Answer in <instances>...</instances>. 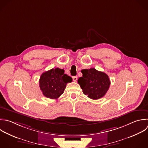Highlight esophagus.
<instances>
[{
  "label": "esophagus",
  "mask_w": 148,
  "mask_h": 148,
  "mask_svg": "<svg viewBox=\"0 0 148 148\" xmlns=\"http://www.w3.org/2000/svg\"><path fill=\"white\" fill-rule=\"evenodd\" d=\"M72 78H73V80L74 82H76V80H77V76H73Z\"/></svg>",
  "instance_id": "34e87169"
}]
</instances>
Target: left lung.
<instances>
[{
    "label": "left lung",
    "instance_id": "1",
    "mask_svg": "<svg viewBox=\"0 0 148 148\" xmlns=\"http://www.w3.org/2000/svg\"><path fill=\"white\" fill-rule=\"evenodd\" d=\"M81 72L83 76L79 77L77 82L83 90V92L92 99L103 97L110 84L108 76L95 68L83 69Z\"/></svg>",
    "mask_w": 148,
    "mask_h": 148
}]
</instances>
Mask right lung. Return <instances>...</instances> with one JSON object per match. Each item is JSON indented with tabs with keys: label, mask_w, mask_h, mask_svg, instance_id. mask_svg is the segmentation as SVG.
<instances>
[{
	"label": "right lung",
	"mask_w": 148,
	"mask_h": 148,
	"mask_svg": "<svg viewBox=\"0 0 148 148\" xmlns=\"http://www.w3.org/2000/svg\"><path fill=\"white\" fill-rule=\"evenodd\" d=\"M72 82V77L65 74L64 69L53 68L42 74L39 87L44 96L56 99L63 94L67 83Z\"/></svg>",
	"instance_id": "add662e5"
}]
</instances>
